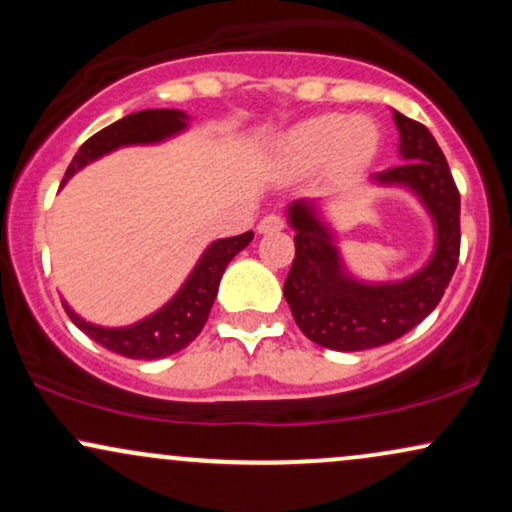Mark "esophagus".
I'll list each match as a JSON object with an SVG mask.
<instances>
[{"label": "esophagus", "mask_w": 512, "mask_h": 512, "mask_svg": "<svg viewBox=\"0 0 512 512\" xmlns=\"http://www.w3.org/2000/svg\"><path fill=\"white\" fill-rule=\"evenodd\" d=\"M281 228H284V219L276 214H267L260 223H257V231L260 233H276L281 231Z\"/></svg>", "instance_id": "obj_1"}]
</instances>
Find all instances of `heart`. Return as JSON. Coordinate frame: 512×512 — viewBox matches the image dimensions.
<instances>
[{
  "label": "heart",
  "instance_id": "heart-1",
  "mask_svg": "<svg viewBox=\"0 0 512 512\" xmlns=\"http://www.w3.org/2000/svg\"><path fill=\"white\" fill-rule=\"evenodd\" d=\"M378 142V127L368 117L317 115L281 134L276 158L291 170H313L327 161L339 170H351L366 166L378 151Z\"/></svg>",
  "mask_w": 512,
  "mask_h": 512
}]
</instances>
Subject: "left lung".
Masks as SVG:
<instances>
[{
	"mask_svg": "<svg viewBox=\"0 0 512 512\" xmlns=\"http://www.w3.org/2000/svg\"><path fill=\"white\" fill-rule=\"evenodd\" d=\"M404 163L370 175L375 187H402L433 221V252L404 279L366 281L346 267L325 199H296L286 219L296 257L284 284L293 320L310 342L334 351H366L414 330L440 303L460 257V192L433 134L392 110Z\"/></svg>",
	"mask_w": 512,
	"mask_h": 512,
	"instance_id": "8db88e82",
	"label": "left lung"
}]
</instances>
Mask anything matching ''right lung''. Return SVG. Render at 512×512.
Wrapping results in <instances>:
<instances>
[{
    "mask_svg": "<svg viewBox=\"0 0 512 512\" xmlns=\"http://www.w3.org/2000/svg\"><path fill=\"white\" fill-rule=\"evenodd\" d=\"M190 127V115L182 110L161 108V110H139L122 120L113 122L91 139L81 144L76 156L69 163L67 173H64L62 185L64 187L74 173L88 163L98 161V158L113 154V151L122 149V146H149L161 144L166 139L178 137ZM255 233L248 231L243 236L233 238H219L207 245L202 252L195 269L185 279L170 301L158 308L156 313L146 315L144 320L134 322L127 327H103L86 322L72 305L62 298L64 310H67L69 320L79 327L81 332L88 334L93 342H98L105 349L115 351V354L127 358H144V361H154V358H163L170 354H178L185 349L192 339L202 332L204 322H207L211 305H214L216 293H219V281L223 272H226L228 262L250 245Z\"/></svg>",
    "mask_w": 512,
    "mask_h": 512,
    "instance_id": "right-lung-1",
    "label": "right lung"
}]
</instances>
